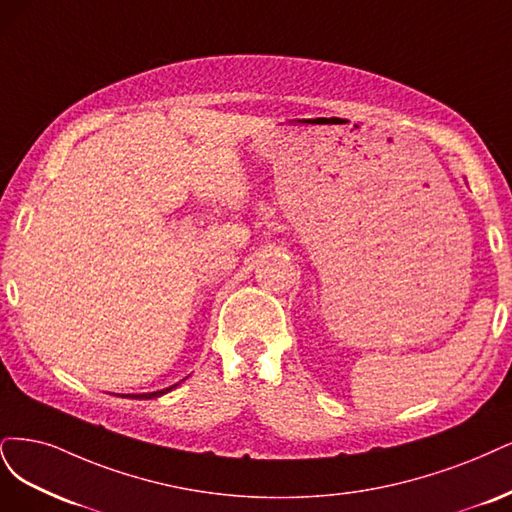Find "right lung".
I'll list each match as a JSON object with an SVG mask.
<instances>
[{
  "mask_svg": "<svg viewBox=\"0 0 512 512\" xmlns=\"http://www.w3.org/2000/svg\"><path fill=\"white\" fill-rule=\"evenodd\" d=\"M180 383H176V385H172V387H166V389H161V391H151V393H125V395H121V398H131V400H153V398H161V395H166L168 391H172V389H176Z\"/></svg>",
  "mask_w": 512,
  "mask_h": 512,
  "instance_id": "add662e5",
  "label": "right lung"
}]
</instances>
